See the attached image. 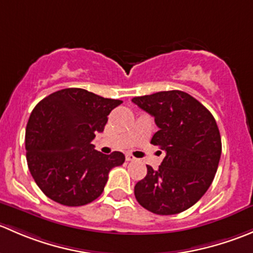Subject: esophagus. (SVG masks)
Segmentation results:
<instances>
[{"instance_id":"1","label":"esophagus","mask_w":253,"mask_h":253,"mask_svg":"<svg viewBox=\"0 0 253 253\" xmlns=\"http://www.w3.org/2000/svg\"><path fill=\"white\" fill-rule=\"evenodd\" d=\"M126 160H127V162H133V160H136V158H134L133 155L131 154V153H127V154H126Z\"/></svg>"}]
</instances>
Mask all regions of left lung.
<instances>
[{"instance_id":"8db88e82","label":"left lung","mask_w":253,"mask_h":253,"mask_svg":"<svg viewBox=\"0 0 253 253\" xmlns=\"http://www.w3.org/2000/svg\"><path fill=\"white\" fill-rule=\"evenodd\" d=\"M154 117L159 131L150 143L165 150L159 169L134 186L143 208L159 215L186 211L213 182L221 154V138L213 115L197 99L181 90L158 91L132 99Z\"/></svg>"}]
</instances>
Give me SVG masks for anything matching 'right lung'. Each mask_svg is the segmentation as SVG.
Here are the masks:
<instances>
[{"mask_svg":"<svg viewBox=\"0 0 253 253\" xmlns=\"http://www.w3.org/2000/svg\"><path fill=\"white\" fill-rule=\"evenodd\" d=\"M121 100L85 89L67 88L42 99L32 111L25 129L27 163L33 178L50 200L68 207L88 205L103 193L112 168L125 155L94 149L108 115Z\"/></svg>","mask_w":253,"mask_h":253,"instance_id":"1","label":"right lung"}]
</instances>
